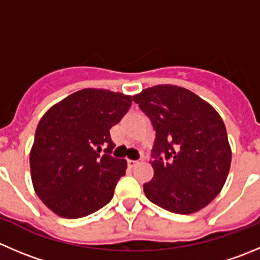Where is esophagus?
<instances>
[{"label":"esophagus","mask_w":260,"mask_h":260,"mask_svg":"<svg viewBox=\"0 0 260 260\" xmlns=\"http://www.w3.org/2000/svg\"><path fill=\"white\" fill-rule=\"evenodd\" d=\"M141 161H142V160H128L127 162H128V166H129V168H135V166L138 165Z\"/></svg>","instance_id":"1"}]
</instances>
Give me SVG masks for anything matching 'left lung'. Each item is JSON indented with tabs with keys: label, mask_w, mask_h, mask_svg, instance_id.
<instances>
[{
	"label": "left lung",
	"mask_w": 260,
	"mask_h": 260,
	"mask_svg": "<svg viewBox=\"0 0 260 260\" xmlns=\"http://www.w3.org/2000/svg\"><path fill=\"white\" fill-rule=\"evenodd\" d=\"M156 132L146 197L179 215L212 202L228 179L231 148L223 120L208 103L174 85H157L133 96Z\"/></svg>",
	"instance_id": "left-lung-1"
}]
</instances>
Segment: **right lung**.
I'll return each mask as SVG.
<instances>
[{
  "instance_id": "obj_1",
  "label": "right lung",
  "mask_w": 260,
  "mask_h": 260,
  "mask_svg": "<svg viewBox=\"0 0 260 260\" xmlns=\"http://www.w3.org/2000/svg\"><path fill=\"white\" fill-rule=\"evenodd\" d=\"M131 104L132 98L120 92L84 89L43 115L30 151V171L38 197L55 215L85 217L112 201L127 161L110 155L115 145L109 129Z\"/></svg>"
}]
</instances>
